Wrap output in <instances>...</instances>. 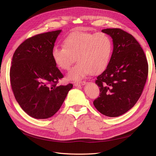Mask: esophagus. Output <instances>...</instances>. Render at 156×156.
Returning <instances> with one entry per match:
<instances>
[{
	"label": "esophagus",
	"instance_id": "esophagus-1",
	"mask_svg": "<svg viewBox=\"0 0 156 156\" xmlns=\"http://www.w3.org/2000/svg\"><path fill=\"white\" fill-rule=\"evenodd\" d=\"M86 84L85 81H81V82H77L74 83V85L75 87H79V86H83Z\"/></svg>",
	"mask_w": 156,
	"mask_h": 156
}]
</instances>
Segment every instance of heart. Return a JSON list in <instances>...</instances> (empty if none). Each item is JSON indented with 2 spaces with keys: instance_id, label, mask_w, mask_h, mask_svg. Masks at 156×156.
I'll list each match as a JSON object with an SVG mask.
<instances>
[{
  "instance_id": "heart-1",
  "label": "heart",
  "mask_w": 156,
  "mask_h": 156,
  "mask_svg": "<svg viewBox=\"0 0 156 156\" xmlns=\"http://www.w3.org/2000/svg\"><path fill=\"white\" fill-rule=\"evenodd\" d=\"M63 48L54 47L52 58L57 66L68 71L75 62L68 75V79L81 81L90 74L98 75L107 68L112 55V41L106 33L75 32L65 37Z\"/></svg>"
}]
</instances>
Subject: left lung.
Wrapping results in <instances>:
<instances>
[{
    "mask_svg": "<svg viewBox=\"0 0 156 156\" xmlns=\"http://www.w3.org/2000/svg\"><path fill=\"white\" fill-rule=\"evenodd\" d=\"M101 31L111 36L113 51L107 68L96 80L100 93L93 103L101 114L116 117L131 109L140 97L148 64L143 49L131 34L120 29Z\"/></svg>",
    "mask_w": 156,
    "mask_h": 156,
    "instance_id": "obj_1",
    "label": "left lung"
}]
</instances>
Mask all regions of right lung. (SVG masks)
I'll list each match as a JSON object with an SVG mask.
<instances>
[{
    "mask_svg": "<svg viewBox=\"0 0 156 156\" xmlns=\"http://www.w3.org/2000/svg\"><path fill=\"white\" fill-rule=\"evenodd\" d=\"M61 30L37 34L25 40L14 53L10 72L14 96L22 109L36 119L57 112L72 84L58 85L63 74L52 58Z\"/></svg>",
    "mask_w": 156,
    "mask_h": 156,
    "instance_id": "add662e5",
    "label": "right lung"
}]
</instances>
